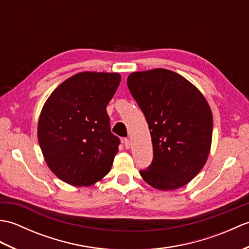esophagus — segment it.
Returning <instances> with one entry per match:
<instances>
[{
    "instance_id": "34e87169",
    "label": "esophagus",
    "mask_w": 249,
    "mask_h": 249,
    "mask_svg": "<svg viewBox=\"0 0 249 249\" xmlns=\"http://www.w3.org/2000/svg\"><path fill=\"white\" fill-rule=\"evenodd\" d=\"M123 143H124V146H125V149H126V150H128V149H130L131 142H130V140H129V139H127V138H125V139L123 140Z\"/></svg>"
}]
</instances>
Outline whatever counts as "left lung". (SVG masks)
Returning a JSON list of instances; mask_svg holds the SVG:
<instances>
[{"label": "left lung", "instance_id": "8db88e82", "mask_svg": "<svg viewBox=\"0 0 249 249\" xmlns=\"http://www.w3.org/2000/svg\"><path fill=\"white\" fill-rule=\"evenodd\" d=\"M133 97L149 124L153 160L140 176L152 187L185 186L205 165L213 133V115L206 99L178 73L156 68L127 78Z\"/></svg>", "mask_w": 249, "mask_h": 249}]
</instances>
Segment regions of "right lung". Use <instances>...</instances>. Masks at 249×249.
I'll return each instance as SVG.
<instances>
[{
    "instance_id": "add662e5",
    "label": "right lung",
    "mask_w": 249,
    "mask_h": 249,
    "mask_svg": "<svg viewBox=\"0 0 249 249\" xmlns=\"http://www.w3.org/2000/svg\"><path fill=\"white\" fill-rule=\"evenodd\" d=\"M120 82L118 72H79L45 103L37 137L47 165L63 182L91 186L109 173L120 139L106 109Z\"/></svg>"
}]
</instances>
